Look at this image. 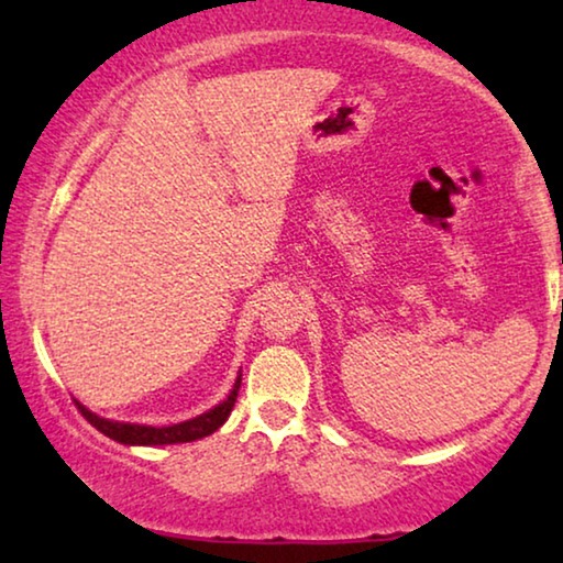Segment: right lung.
I'll return each mask as SVG.
<instances>
[{"mask_svg":"<svg viewBox=\"0 0 563 563\" xmlns=\"http://www.w3.org/2000/svg\"><path fill=\"white\" fill-rule=\"evenodd\" d=\"M238 387H241V379L235 382L233 391H230L228 399L222 405L214 407V410L199 415L195 420L179 422V426H168V428H153V426H133V422H112L104 418H97L95 412H89L87 407L76 402L79 412L87 418L91 426H95L99 433H104L112 441L125 443V445H164V443H189L197 441V438H205L218 430L222 422L228 420V415L233 412L235 407V397H238Z\"/></svg>","mask_w":563,"mask_h":563,"instance_id":"obj_1","label":"right lung"}]
</instances>
